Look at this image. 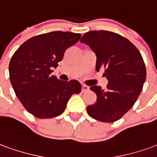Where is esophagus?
Here are the masks:
<instances>
[{
	"instance_id": "obj_1",
	"label": "esophagus",
	"mask_w": 157,
	"mask_h": 157,
	"mask_svg": "<svg viewBox=\"0 0 157 157\" xmlns=\"http://www.w3.org/2000/svg\"><path fill=\"white\" fill-rule=\"evenodd\" d=\"M89 91V86L86 85H82V92H85Z\"/></svg>"
}]
</instances>
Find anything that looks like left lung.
<instances>
[{"label":"left lung","mask_w":157,"mask_h":157,"mask_svg":"<svg viewBox=\"0 0 157 157\" xmlns=\"http://www.w3.org/2000/svg\"><path fill=\"white\" fill-rule=\"evenodd\" d=\"M81 42L96 54V71L104 69L107 87L92 86L97 94L94 104L86 110L92 118L112 123L122 118L134 106L143 88L146 70L140 53L123 36L109 31H90Z\"/></svg>","instance_id":"1"}]
</instances>
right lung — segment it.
Instances as JSON below:
<instances>
[{
    "label": "right lung",
    "instance_id": "1",
    "mask_svg": "<svg viewBox=\"0 0 157 157\" xmlns=\"http://www.w3.org/2000/svg\"><path fill=\"white\" fill-rule=\"evenodd\" d=\"M80 33H48L24 42L9 64L10 81L22 106L36 118H50L61 114L69 99L82 91L75 80L64 82L52 75L65 50L76 44Z\"/></svg>",
    "mask_w": 157,
    "mask_h": 157
}]
</instances>
